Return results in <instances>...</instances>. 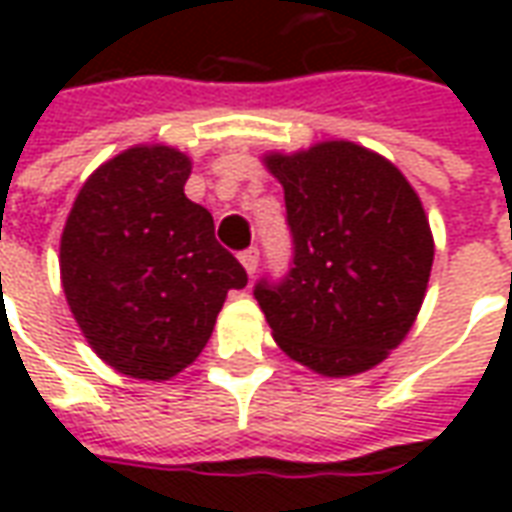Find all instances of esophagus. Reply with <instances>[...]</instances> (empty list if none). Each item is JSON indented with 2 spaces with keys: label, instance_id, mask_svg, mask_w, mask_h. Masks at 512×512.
<instances>
[{
  "label": "esophagus",
  "instance_id": "1",
  "mask_svg": "<svg viewBox=\"0 0 512 512\" xmlns=\"http://www.w3.org/2000/svg\"><path fill=\"white\" fill-rule=\"evenodd\" d=\"M241 263H244L246 274L252 277V274L257 271V266H260V252H257V246H249V249L241 252Z\"/></svg>",
  "mask_w": 512,
  "mask_h": 512
}]
</instances>
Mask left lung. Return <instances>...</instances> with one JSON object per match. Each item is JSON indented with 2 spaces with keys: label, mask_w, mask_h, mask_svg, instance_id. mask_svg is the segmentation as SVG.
Segmentation results:
<instances>
[{
  "label": "left lung",
  "mask_w": 512,
  "mask_h": 512,
  "mask_svg": "<svg viewBox=\"0 0 512 512\" xmlns=\"http://www.w3.org/2000/svg\"><path fill=\"white\" fill-rule=\"evenodd\" d=\"M266 167L285 189L293 238L288 274L255 285L274 340L321 376L365 373L425 299L433 235L417 191L384 156L343 139L271 153Z\"/></svg>",
  "instance_id": "left-lung-1"
}]
</instances>
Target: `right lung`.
Listing matches in <instances>:
<instances>
[{
    "mask_svg": "<svg viewBox=\"0 0 512 512\" xmlns=\"http://www.w3.org/2000/svg\"><path fill=\"white\" fill-rule=\"evenodd\" d=\"M191 161L136 145L87 178L60 241L65 299L93 351L117 373L167 381L211 340L244 266L183 194Z\"/></svg>",
    "mask_w": 512,
    "mask_h": 512,
    "instance_id": "obj_1",
    "label": "right lung"
}]
</instances>
